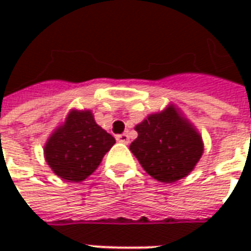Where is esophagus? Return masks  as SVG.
<instances>
[{"mask_svg":"<svg viewBox=\"0 0 251 251\" xmlns=\"http://www.w3.org/2000/svg\"><path fill=\"white\" fill-rule=\"evenodd\" d=\"M115 138H117V141L122 142V144H129V142H130V138H129V134H127V133L118 134V136L115 137Z\"/></svg>","mask_w":251,"mask_h":251,"instance_id":"34e87169","label":"esophagus"}]
</instances>
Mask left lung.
Returning a JSON list of instances; mask_svg holds the SVG:
<instances>
[{
  "mask_svg": "<svg viewBox=\"0 0 251 251\" xmlns=\"http://www.w3.org/2000/svg\"><path fill=\"white\" fill-rule=\"evenodd\" d=\"M131 153L152 177L163 183L183 179L194 169L203 153L201 137L169 106L136 126Z\"/></svg>",
  "mask_w": 251,
  "mask_h": 251,
  "instance_id": "left-lung-1",
  "label": "left lung"
}]
</instances>
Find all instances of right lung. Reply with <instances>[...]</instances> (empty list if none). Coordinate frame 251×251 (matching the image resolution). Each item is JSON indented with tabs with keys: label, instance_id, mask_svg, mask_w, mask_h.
Masks as SVG:
<instances>
[{
	"label": "right lung",
	"instance_id": "right-lung-1",
	"mask_svg": "<svg viewBox=\"0 0 251 251\" xmlns=\"http://www.w3.org/2000/svg\"><path fill=\"white\" fill-rule=\"evenodd\" d=\"M114 144V137L95 124L91 111L74 110L50 137L44 154L59 177L77 183L98 168Z\"/></svg>",
	"mask_w": 251,
	"mask_h": 251
}]
</instances>
